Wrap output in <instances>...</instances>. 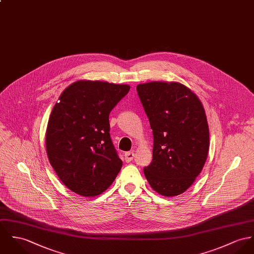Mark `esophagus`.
Returning a JSON list of instances; mask_svg holds the SVG:
<instances>
[{"mask_svg": "<svg viewBox=\"0 0 254 254\" xmlns=\"http://www.w3.org/2000/svg\"><path fill=\"white\" fill-rule=\"evenodd\" d=\"M134 152L133 151H128V152H126L125 154H124V156H125V161L131 162L133 161V159H134Z\"/></svg>", "mask_w": 254, "mask_h": 254, "instance_id": "obj_1", "label": "esophagus"}]
</instances>
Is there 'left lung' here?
<instances>
[{
	"label": "left lung",
	"mask_w": 254,
	"mask_h": 254,
	"mask_svg": "<svg viewBox=\"0 0 254 254\" xmlns=\"http://www.w3.org/2000/svg\"><path fill=\"white\" fill-rule=\"evenodd\" d=\"M137 92L153 134L152 162L143 168L144 176L160 195H180L207 160L209 134L203 105L179 82L138 84Z\"/></svg>",
	"instance_id": "left-lung-1"
}]
</instances>
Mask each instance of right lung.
Instances as JSON below:
<instances>
[{
    "label": "right lung",
    "mask_w": 254,
    "mask_h": 254,
    "mask_svg": "<svg viewBox=\"0 0 254 254\" xmlns=\"http://www.w3.org/2000/svg\"><path fill=\"white\" fill-rule=\"evenodd\" d=\"M129 85L79 80L54 106L46 130V152L61 182L74 193L93 197L116 180L122 161L110 135L109 116Z\"/></svg>",
    "instance_id": "1"
}]
</instances>
